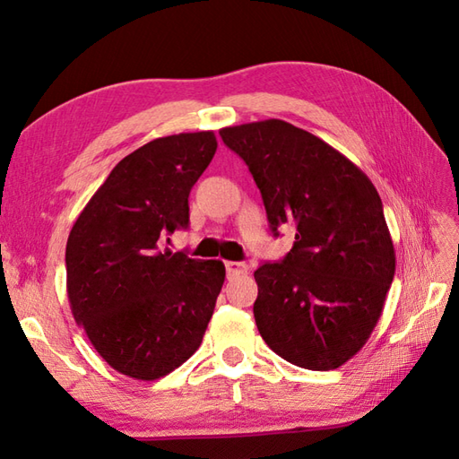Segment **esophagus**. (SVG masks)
Here are the masks:
<instances>
[{
    "label": "esophagus",
    "mask_w": 459,
    "mask_h": 459,
    "mask_svg": "<svg viewBox=\"0 0 459 459\" xmlns=\"http://www.w3.org/2000/svg\"><path fill=\"white\" fill-rule=\"evenodd\" d=\"M224 268H227V274L229 276H238V274H247L248 272V264H245V262H224Z\"/></svg>",
    "instance_id": "1"
}]
</instances>
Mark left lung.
Returning <instances> with one entry per match:
<instances>
[{
	"label": "left lung",
	"mask_w": 459,
	"mask_h": 459,
	"mask_svg": "<svg viewBox=\"0 0 459 459\" xmlns=\"http://www.w3.org/2000/svg\"><path fill=\"white\" fill-rule=\"evenodd\" d=\"M219 134L248 165L274 237L281 224L296 229L288 255L255 272L262 339L301 368L341 367L373 333L394 278L375 185L343 153L284 120Z\"/></svg>",
	"instance_id": "1"
}]
</instances>
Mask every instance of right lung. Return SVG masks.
Segmentation results:
<instances>
[{"instance_id": "right-lung-1", "label": "right lung", "mask_w": 459, "mask_h": 459, "mask_svg": "<svg viewBox=\"0 0 459 459\" xmlns=\"http://www.w3.org/2000/svg\"><path fill=\"white\" fill-rule=\"evenodd\" d=\"M212 132L158 138L116 165L73 224L66 291L73 316L118 373L155 380L199 349L224 281L221 260L161 250L189 224V193Z\"/></svg>"}]
</instances>
